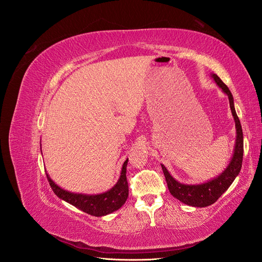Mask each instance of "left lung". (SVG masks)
<instances>
[{
  "label": "left lung",
  "mask_w": 262,
  "mask_h": 262,
  "mask_svg": "<svg viewBox=\"0 0 262 262\" xmlns=\"http://www.w3.org/2000/svg\"><path fill=\"white\" fill-rule=\"evenodd\" d=\"M212 77L215 80L216 84L221 87L225 94H227L229 99V106H231L232 114L235 119L236 124V145L234 155L231 163H229L228 167L225 169L224 172H222L221 175L213 179L209 182H204L202 185H184L173 179L170 173L165 168V166L162 165V168L164 171V175L166 178V182H167L169 192L178 199L179 201L184 202L188 205H192V207H200L204 208L208 205L213 204L223 194L228 187L232 185V182L238 175L242 164H243V154H244V138H243V130L242 124L237 116L235 108H234V99L231 91L228 90V87L223 83V81L216 75L213 74Z\"/></svg>",
  "instance_id": "left-lung-1"
}]
</instances>
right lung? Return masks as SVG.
Returning a JSON list of instances; mask_svg holds the SVG:
<instances>
[{"label":"right lung","mask_w":262,"mask_h":262,"mask_svg":"<svg viewBox=\"0 0 262 262\" xmlns=\"http://www.w3.org/2000/svg\"><path fill=\"white\" fill-rule=\"evenodd\" d=\"M126 164H128V158L123 163L121 175L116 186L113 189H110L109 191L96 195H86L68 192L55 185L48 175H47V178H48L49 185L53 190V192L60 199L71 203L75 208L82 210L85 213H89L91 215L102 216L120 209L126 201V198L129 195V186L125 175Z\"/></svg>","instance_id":"obj_1"}]
</instances>
